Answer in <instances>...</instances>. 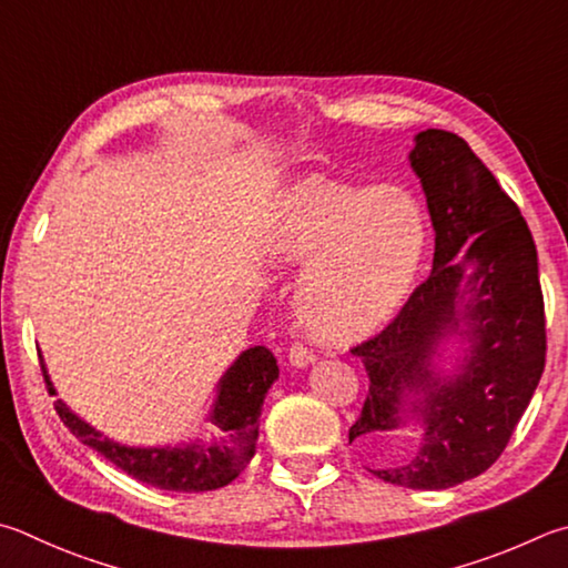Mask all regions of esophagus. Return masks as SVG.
Masks as SVG:
<instances>
[{
	"label": "esophagus",
	"mask_w": 568,
	"mask_h": 568,
	"mask_svg": "<svg viewBox=\"0 0 568 568\" xmlns=\"http://www.w3.org/2000/svg\"><path fill=\"white\" fill-rule=\"evenodd\" d=\"M287 359H291L293 367H301V369H303V367L315 363V355H313V349H307V347H303V345H293V347H291V355H287Z\"/></svg>",
	"instance_id": "esophagus-1"
}]
</instances>
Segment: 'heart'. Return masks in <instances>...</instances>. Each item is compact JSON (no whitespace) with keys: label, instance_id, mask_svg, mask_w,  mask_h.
I'll return each mask as SVG.
<instances>
[{"label":"heart","instance_id":"heart-1","mask_svg":"<svg viewBox=\"0 0 568 568\" xmlns=\"http://www.w3.org/2000/svg\"><path fill=\"white\" fill-rule=\"evenodd\" d=\"M427 245L422 203L402 185L293 183L267 219L273 263L303 265L295 315L323 343L373 333L405 301Z\"/></svg>","mask_w":568,"mask_h":568}]
</instances>
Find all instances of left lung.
Wrapping results in <instances>:
<instances>
[{
	"label": "left lung",
	"mask_w": 568,
	"mask_h": 568,
	"mask_svg": "<svg viewBox=\"0 0 568 568\" xmlns=\"http://www.w3.org/2000/svg\"><path fill=\"white\" fill-rule=\"evenodd\" d=\"M417 173L435 229V261L399 315L353 347L369 395L349 442L369 471L397 487L449 489L479 477L507 447L546 363L539 261L491 171L457 133L415 136ZM452 336L465 343L449 376L436 365Z\"/></svg>",
	"instance_id": "8db88e82"
}]
</instances>
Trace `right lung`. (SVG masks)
<instances>
[{"instance_id": "obj_1", "label": "right lung", "mask_w": 568, "mask_h": 568, "mask_svg": "<svg viewBox=\"0 0 568 568\" xmlns=\"http://www.w3.org/2000/svg\"><path fill=\"white\" fill-rule=\"evenodd\" d=\"M41 373L54 395L57 389L51 385L44 363H41ZM275 379L277 363L271 349L263 345L245 349L219 379V392H215L209 415L213 435L176 447L119 445L77 417L61 399L54 402V409L71 435L116 464L129 477L169 491H211L231 484L253 459L257 427H261L257 417Z\"/></svg>"}]
</instances>
